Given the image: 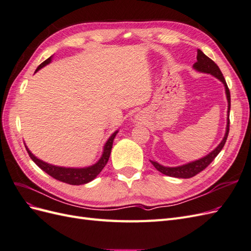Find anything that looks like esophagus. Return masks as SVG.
<instances>
[{
	"instance_id": "1",
	"label": "esophagus",
	"mask_w": 251,
	"mask_h": 251,
	"mask_svg": "<svg viewBox=\"0 0 251 251\" xmlns=\"http://www.w3.org/2000/svg\"><path fill=\"white\" fill-rule=\"evenodd\" d=\"M135 117H136V118H135V120H137V121H140V120H141L138 116H135Z\"/></svg>"
}]
</instances>
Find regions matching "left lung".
Wrapping results in <instances>:
<instances>
[{
    "label": "left lung",
    "instance_id": "obj_1",
    "mask_svg": "<svg viewBox=\"0 0 251 251\" xmlns=\"http://www.w3.org/2000/svg\"><path fill=\"white\" fill-rule=\"evenodd\" d=\"M193 68L198 72L201 73H207L215 76L216 78H218L220 81H221L224 88H225V94H226V98H227V125H226V131H225V135L223 139L221 140L218 144V147L211 151L209 154H207L206 156H204L200 159H197L195 161H191L185 164H182L179 166H164L160 163H158L157 161H153L150 160L151 163L155 166V169L157 171H159L160 173L166 175V176L170 177H174V178H182V179H187V178H192L194 176H196L197 174H199L200 172H202L205 168L212 162V160L218 156V154L221 151V150L223 149L224 144L226 142L227 136H228L229 133V111H230V92L229 89L227 87V83L224 79L223 74L220 70V68L216 65V63L214 60H211L209 57H207L204 53L198 49L197 50V62L193 65Z\"/></svg>",
    "mask_w": 251,
    "mask_h": 251
}]
</instances>
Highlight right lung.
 Listing matches in <instances>:
<instances>
[{
    "instance_id": "right-lung-1",
    "label": "right lung",
    "mask_w": 251,
    "mask_h": 251,
    "mask_svg": "<svg viewBox=\"0 0 251 251\" xmlns=\"http://www.w3.org/2000/svg\"><path fill=\"white\" fill-rule=\"evenodd\" d=\"M52 57H53V55L50 56L49 58H47L45 62H43L39 67H37V69L35 70L34 73H36L45 66L49 65L51 63ZM117 133H118V130L114 132L110 136L107 142L104 143L102 154H101L100 158L98 159V161L92 165L86 166V168H66V166L53 165L48 162H45V161L41 160V159L37 158L36 156H34L31 153V151L28 149L27 146H25V148L28 151L30 158L32 159V161L37 166H39L40 169H42L45 173L50 175L51 177H53L56 180L62 181V182H65V183L71 184V185H81V184L89 183V182L94 180L98 176V175H100V173L102 171L105 164H107L109 158H110L113 141H114V138H115V136L117 135Z\"/></svg>"
}]
</instances>
